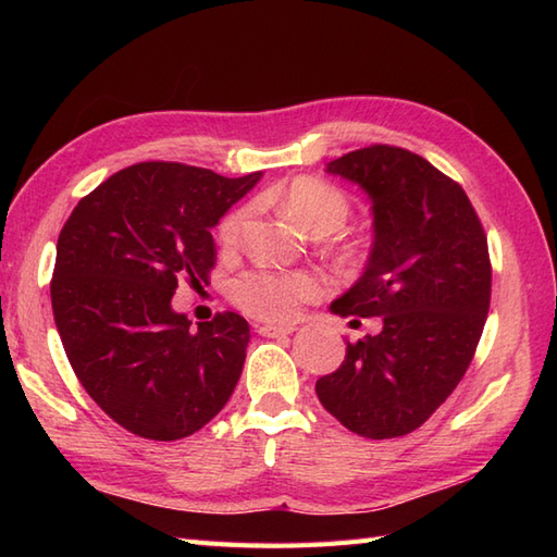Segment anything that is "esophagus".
I'll return each mask as SVG.
<instances>
[{
  "instance_id": "34e87169",
  "label": "esophagus",
  "mask_w": 557,
  "mask_h": 557,
  "mask_svg": "<svg viewBox=\"0 0 557 557\" xmlns=\"http://www.w3.org/2000/svg\"><path fill=\"white\" fill-rule=\"evenodd\" d=\"M294 330H297L294 325H272V323H265V325L258 327V333L265 335V337H280V335H292Z\"/></svg>"
}]
</instances>
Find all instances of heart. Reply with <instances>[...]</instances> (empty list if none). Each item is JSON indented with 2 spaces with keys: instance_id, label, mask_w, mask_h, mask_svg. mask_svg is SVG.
Returning a JSON list of instances; mask_svg holds the SVG:
<instances>
[{
  "instance_id": "obj_1",
  "label": "heart",
  "mask_w": 557,
  "mask_h": 557,
  "mask_svg": "<svg viewBox=\"0 0 557 557\" xmlns=\"http://www.w3.org/2000/svg\"><path fill=\"white\" fill-rule=\"evenodd\" d=\"M280 203L289 215L306 224L313 234L325 236L342 230L351 215V198L337 184L323 176L304 174L292 180L280 194ZM248 208H234L218 224V244L234 248L242 242ZM345 256H357L359 248L349 244L342 248ZM325 280L315 272H280L270 268H253L242 272L230 285V297L242 311L265 321H292L301 304L321 297Z\"/></svg>"
}]
</instances>
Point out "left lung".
<instances>
[{
    "label": "left lung",
    "mask_w": 557,
    "mask_h": 557,
    "mask_svg": "<svg viewBox=\"0 0 557 557\" xmlns=\"http://www.w3.org/2000/svg\"><path fill=\"white\" fill-rule=\"evenodd\" d=\"M373 200L375 242L333 313L383 318L347 342L335 373L318 377L321 405L351 433L385 441L417 431L453 395L474 359L491 306L483 224L455 180L407 148L375 144L327 162Z\"/></svg>",
    "instance_id": "left-lung-1"
}]
</instances>
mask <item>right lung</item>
Instances as JSON below:
<instances>
[{
  "label": "right lung",
  "instance_id": "1",
  "mask_svg": "<svg viewBox=\"0 0 557 557\" xmlns=\"http://www.w3.org/2000/svg\"><path fill=\"white\" fill-rule=\"evenodd\" d=\"M258 180L138 162L83 196L59 232V337L92 401L134 435L180 441L234 393L251 327L224 311L191 330L172 297L180 282L208 285L218 258L210 230Z\"/></svg>",
  "mask_w": 557,
  "mask_h": 557
}]
</instances>
